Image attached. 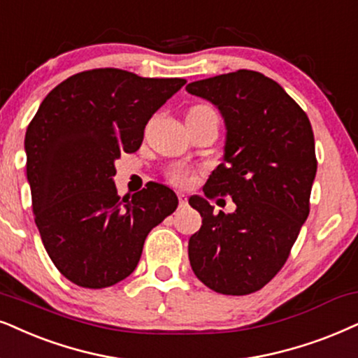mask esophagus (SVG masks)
I'll list each match as a JSON object with an SVG mask.
<instances>
[{
    "instance_id": "obj_1",
    "label": "esophagus",
    "mask_w": 358,
    "mask_h": 358,
    "mask_svg": "<svg viewBox=\"0 0 358 358\" xmlns=\"http://www.w3.org/2000/svg\"><path fill=\"white\" fill-rule=\"evenodd\" d=\"M178 203H180V208H187L188 206V198L185 196L183 193L178 194Z\"/></svg>"
}]
</instances>
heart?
I'll use <instances>...</instances> for the list:
<instances>
[{
	"instance_id": "obj_1",
	"label": "heart",
	"mask_w": 358,
	"mask_h": 358,
	"mask_svg": "<svg viewBox=\"0 0 358 358\" xmlns=\"http://www.w3.org/2000/svg\"><path fill=\"white\" fill-rule=\"evenodd\" d=\"M196 107H205V106H196ZM166 176H169V180L171 183L176 185V187H180V188L192 187L194 182V171L187 169V166H182V165L173 166V169L169 170Z\"/></svg>"
}]
</instances>
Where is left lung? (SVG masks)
I'll list each match as a JSON object with an SVG mask.
<instances>
[{
	"label": "left lung",
	"mask_w": 358,
	"mask_h": 358,
	"mask_svg": "<svg viewBox=\"0 0 358 358\" xmlns=\"http://www.w3.org/2000/svg\"><path fill=\"white\" fill-rule=\"evenodd\" d=\"M193 96L215 103L224 117V162L189 205L203 224L188 241L194 275L215 292L259 291L286 264L310 211L317 171L309 117L275 80L256 71L196 80ZM231 196L237 211L212 213L207 203Z\"/></svg>",
	"instance_id": "1"
}]
</instances>
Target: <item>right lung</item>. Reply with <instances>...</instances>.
<instances>
[{
	"instance_id": "right-lung-1",
	"label": "right lung",
	"mask_w": 358,
	"mask_h": 358,
	"mask_svg": "<svg viewBox=\"0 0 358 358\" xmlns=\"http://www.w3.org/2000/svg\"><path fill=\"white\" fill-rule=\"evenodd\" d=\"M180 78H140L102 67L62 80L26 130L34 221L54 266L80 287L102 289L137 268L148 233L178 206L170 188L147 183L120 198L115 160L137 152L150 117Z\"/></svg>"
}]
</instances>
